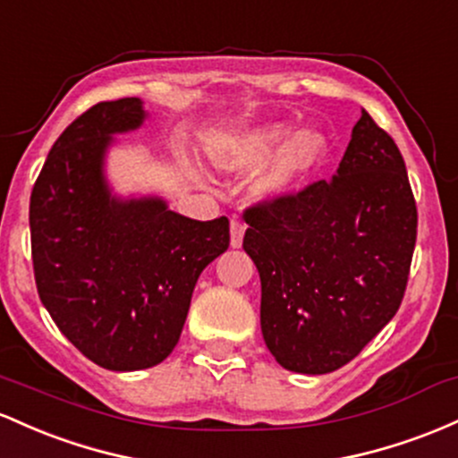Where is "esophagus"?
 <instances>
[{
    "mask_svg": "<svg viewBox=\"0 0 458 458\" xmlns=\"http://www.w3.org/2000/svg\"><path fill=\"white\" fill-rule=\"evenodd\" d=\"M244 231H246V225L242 223V220H238V218L231 220V246H233V249H240V246H242Z\"/></svg>",
    "mask_w": 458,
    "mask_h": 458,
    "instance_id": "1",
    "label": "esophagus"
}]
</instances>
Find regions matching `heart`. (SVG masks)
Instances as JSON below:
<instances>
[{"instance_id": "heart-1", "label": "heart", "mask_w": 458, "mask_h": 458, "mask_svg": "<svg viewBox=\"0 0 458 458\" xmlns=\"http://www.w3.org/2000/svg\"><path fill=\"white\" fill-rule=\"evenodd\" d=\"M290 133L285 123H268L225 138L209 153L218 171L249 173L275 153L268 168L257 177L255 194L264 201L287 199L305 186L328 156V140L320 130L305 127Z\"/></svg>"}]
</instances>
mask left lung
Wrapping results in <instances>:
<instances>
[{"instance_id":"left-lung-1","label":"left lung","mask_w":458,"mask_h":458,"mask_svg":"<svg viewBox=\"0 0 458 458\" xmlns=\"http://www.w3.org/2000/svg\"><path fill=\"white\" fill-rule=\"evenodd\" d=\"M261 333L290 372L352 361L398 311L418 235L407 166L366 110L328 182L244 212Z\"/></svg>"}]
</instances>
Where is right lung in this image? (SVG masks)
<instances>
[{
  "instance_id": "1",
  "label": "right lung",
  "mask_w": 458,
  "mask_h": 458,
  "mask_svg": "<svg viewBox=\"0 0 458 458\" xmlns=\"http://www.w3.org/2000/svg\"><path fill=\"white\" fill-rule=\"evenodd\" d=\"M145 118L138 97L92 106L54 142L30 197L40 301L77 351L114 372L173 352L199 275L229 249L225 216L203 223L160 197L112 192L107 148Z\"/></svg>"
}]
</instances>
